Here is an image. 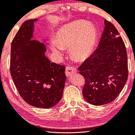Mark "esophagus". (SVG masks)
Segmentation results:
<instances>
[{"mask_svg":"<svg viewBox=\"0 0 135 135\" xmlns=\"http://www.w3.org/2000/svg\"><path fill=\"white\" fill-rule=\"evenodd\" d=\"M76 71L77 70L75 68L71 67V66H67V67H66L65 75L66 76H70L75 73H76Z\"/></svg>","mask_w":135,"mask_h":135,"instance_id":"1","label":"esophagus"}]
</instances>
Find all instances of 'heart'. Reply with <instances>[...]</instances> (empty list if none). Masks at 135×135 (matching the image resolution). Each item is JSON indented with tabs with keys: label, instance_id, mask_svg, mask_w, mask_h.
Returning a JSON list of instances; mask_svg holds the SVG:
<instances>
[{
	"label": "heart",
	"instance_id": "obj_1",
	"mask_svg": "<svg viewBox=\"0 0 135 135\" xmlns=\"http://www.w3.org/2000/svg\"><path fill=\"white\" fill-rule=\"evenodd\" d=\"M97 31L94 26L83 21H75L57 30L54 42L50 45L52 51L62 53L63 49L70 48L75 59L84 60L92 54L96 42Z\"/></svg>",
	"mask_w": 135,
	"mask_h": 135
}]
</instances>
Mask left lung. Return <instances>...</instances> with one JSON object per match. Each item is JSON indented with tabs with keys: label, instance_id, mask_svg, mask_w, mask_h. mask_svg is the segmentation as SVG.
<instances>
[{
	"label": "left lung",
	"instance_id": "obj_1",
	"mask_svg": "<svg viewBox=\"0 0 135 135\" xmlns=\"http://www.w3.org/2000/svg\"><path fill=\"white\" fill-rule=\"evenodd\" d=\"M105 28L98 48L78 67L85 78L83 95L94 105L112 102L128 79L127 50L114 25L105 20Z\"/></svg>",
	"mask_w": 135,
	"mask_h": 135
}]
</instances>
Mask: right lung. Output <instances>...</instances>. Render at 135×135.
Masks as SVG:
<instances>
[{
	"label": "right lung",
	"mask_w": 135,
	"mask_h": 135,
	"mask_svg": "<svg viewBox=\"0 0 135 135\" xmlns=\"http://www.w3.org/2000/svg\"><path fill=\"white\" fill-rule=\"evenodd\" d=\"M25 21L12 42L10 73L23 99L38 108L52 107L61 100L66 76L64 65L45 56L46 46L31 40L34 23Z\"/></svg>",
	"instance_id": "1"
}]
</instances>
